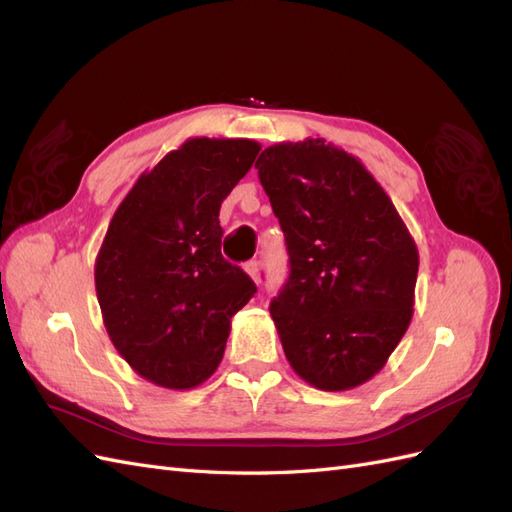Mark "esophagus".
Returning <instances> with one entry per match:
<instances>
[{"instance_id":"esophagus-1","label":"esophagus","mask_w":512,"mask_h":512,"mask_svg":"<svg viewBox=\"0 0 512 512\" xmlns=\"http://www.w3.org/2000/svg\"><path fill=\"white\" fill-rule=\"evenodd\" d=\"M245 273L250 275L256 284H260V269H258V262L256 260L245 262Z\"/></svg>"}]
</instances>
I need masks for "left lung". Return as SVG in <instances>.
Masks as SVG:
<instances>
[{"mask_svg": "<svg viewBox=\"0 0 512 512\" xmlns=\"http://www.w3.org/2000/svg\"><path fill=\"white\" fill-rule=\"evenodd\" d=\"M256 168L290 254L269 307L286 359L314 389H356L410 327L418 247L363 162L324 138L271 145Z\"/></svg>", "mask_w": 512, "mask_h": 512, "instance_id": "left-lung-1", "label": "left lung"}]
</instances>
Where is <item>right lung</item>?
I'll list each match as a JSON object with an SVG mask.
<instances>
[{
	"label": "right lung",
	"instance_id": "1",
	"mask_svg": "<svg viewBox=\"0 0 512 512\" xmlns=\"http://www.w3.org/2000/svg\"><path fill=\"white\" fill-rule=\"evenodd\" d=\"M260 151L250 138H188L136 179L96 256L104 329L138 376L188 391L218 369L230 320L256 286L222 258L220 207Z\"/></svg>",
	"mask_w": 512,
	"mask_h": 512
}]
</instances>
